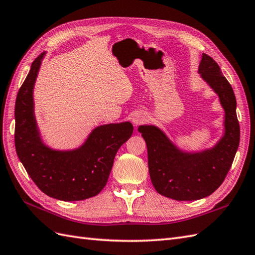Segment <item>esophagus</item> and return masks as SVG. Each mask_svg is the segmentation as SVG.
I'll list each match as a JSON object with an SVG mask.
<instances>
[{
  "label": "esophagus",
  "mask_w": 255,
  "mask_h": 255,
  "mask_svg": "<svg viewBox=\"0 0 255 255\" xmlns=\"http://www.w3.org/2000/svg\"><path fill=\"white\" fill-rule=\"evenodd\" d=\"M131 121H132V124H133L134 126L140 125V124H141L143 121H144V115H143L142 113H134V114L132 115Z\"/></svg>",
  "instance_id": "1"
}]
</instances>
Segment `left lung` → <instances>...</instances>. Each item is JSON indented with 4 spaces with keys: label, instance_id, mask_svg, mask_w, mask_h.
Returning <instances> with one entry per match:
<instances>
[{
    "label": "left lung",
    "instance_id": "obj_1",
    "mask_svg": "<svg viewBox=\"0 0 255 255\" xmlns=\"http://www.w3.org/2000/svg\"><path fill=\"white\" fill-rule=\"evenodd\" d=\"M198 74L218 95L224 110V133L213 146L185 151L157 126L138 128L147 146L153 186L160 195L179 201L201 199L217 191L232 167L240 140L236 97L219 64L202 54Z\"/></svg>",
    "mask_w": 255,
    "mask_h": 255
}]
</instances>
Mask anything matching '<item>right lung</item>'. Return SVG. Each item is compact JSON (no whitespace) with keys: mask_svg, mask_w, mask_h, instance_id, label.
<instances>
[{"mask_svg":"<svg viewBox=\"0 0 255 255\" xmlns=\"http://www.w3.org/2000/svg\"><path fill=\"white\" fill-rule=\"evenodd\" d=\"M46 51L32 62L15 104V146L18 158L36 186L49 197L84 200L106 186L115 155L133 132L130 122L93 129L81 146L56 149L42 139L34 115L33 89Z\"/></svg>","mask_w":255,"mask_h":255,"instance_id":"add662e5","label":"right lung"}]
</instances>
